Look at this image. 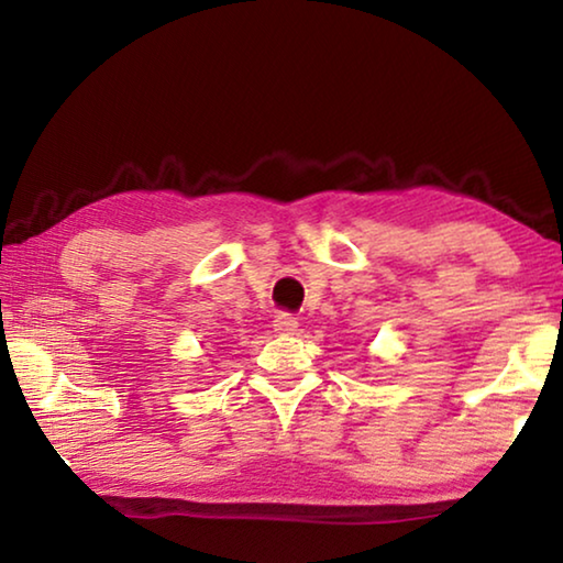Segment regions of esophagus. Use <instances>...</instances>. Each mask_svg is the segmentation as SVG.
Here are the masks:
<instances>
[{
	"label": "esophagus",
	"instance_id": "esophagus-1",
	"mask_svg": "<svg viewBox=\"0 0 563 563\" xmlns=\"http://www.w3.org/2000/svg\"><path fill=\"white\" fill-rule=\"evenodd\" d=\"M273 328L278 332H295L298 330V318H292L290 312H278L273 320Z\"/></svg>",
	"mask_w": 563,
	"mask_h": 563
}]
</instances>
